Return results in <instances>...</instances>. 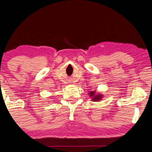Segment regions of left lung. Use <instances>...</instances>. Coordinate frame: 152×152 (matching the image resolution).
<instances>
[{"mask_svg": "<svg viewBox=\"0 0 152 152\" xmlns=\"http://www.w3.org/2000/svg\"><path fill=\"white\" fill-rule=\"evenodd\" d=\"M89 97H91V99L93 102H98L100 101L103 98V94H102L100 93L97 92L96 91H91L88 93Z\"/></svg>", "mask_w": 152, "mask_h": 152, "instance_id": "1", "label": "left lung"}]
</instances>
